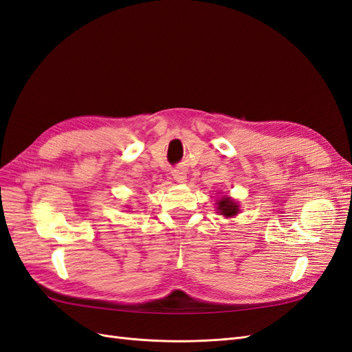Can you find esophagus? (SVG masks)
I'll list each match as a JSON object with an SVG mask.
<instances>
[{
  "instance_id": "obj_1",
  "label": "esophagus",
  "mask_w": 352,
  "mask_h": 352,
  "mask_svg": "<svg viewBox=\"0 0 352 352\" xmlns=\"http://www.w3.org/2000/svg\"><path fill=\"white\" fill-rule=\"evenodd\" d=\"M173 177H174V179L177 183H184L186 182V178H187V175H186V173L183 169H175L174 173H173Z\"/></svg>"
}]
</instances>
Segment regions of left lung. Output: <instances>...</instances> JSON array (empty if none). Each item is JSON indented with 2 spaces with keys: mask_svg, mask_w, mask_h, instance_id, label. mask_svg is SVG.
<instances>
[{
  "mask_svg": "<svg viewBox=\"0 0 352 352\" xmlns=\"http://www.w3.org/2000/svg\"><path fill=\"white\" fill-rule=\"evenodd\" d=\"M215 205H217V211L220 212V215H224V217L228 219L239 212V205L229 196H221L220 199L215 202Z\"/></svg>",
  "mask_w": 352,
  "mask_h": 352,
  "instance_id": "obj_1",
  "label": "left lung"
}]
</instances>
